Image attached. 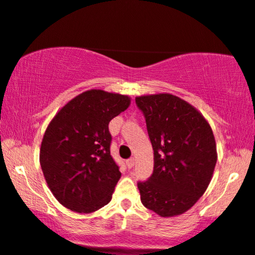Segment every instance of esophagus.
I'll use <instances>...</instances> for the list:
<instances>
[{
	"label": "esophagus",
	"instance_id": "esophagus-1",
	"mask_svg": "<svg viewBox=\"0 0 255 255\" xmlns=\"http://www.w3.org/2000/svg\"><path fill=\"white\" fill-rule=\"evenodd\" d=\"M126 164H127V167L129 168V169H131L135 165V158L133 157V158H129V159H127V161H126Z\"/></svg>",
	"mask_w": 255,
	"mask_h": 255
}]
</instances>
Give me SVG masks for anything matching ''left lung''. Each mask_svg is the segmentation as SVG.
Here are the masks:
<instances>
[{
  "mask_svg": "<svg viewBox=\"0 0 255 255\" xmlns=\"http://www.w3.org/2000/svg\"><path fill=\"white\" fill-rule=\"evenodd\" d=\"M154 150V171L137 183L141 202L161 217L183 215L208 189L217 163L211 126L192 105L170 93L135 98Z\"/></svg>",
  "mask_w": 255,
  "mask_h": 255,
  "instance_id": "obj_1",
  "label": "left lung"
}]
</instances>
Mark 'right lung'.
<instances>
[{
    "label": "right lung",
    "instance_id": "1",
    "mask_svg": "<svg viewBox=\"0 0 255 255\" xmlns=\"http://www.w3.org/2000/svg\"><path fill=\"white\" fill-rule=\"evenodd\" d=\"M129 105L128 96L93 88L71 99L50 121L39 163L47 186L65 208L92 213L111 202L121 172L111 156L108 124Z\"/></svg>",
    "mask_w": 255,
    "mask_h": 255
}]
</instances>
